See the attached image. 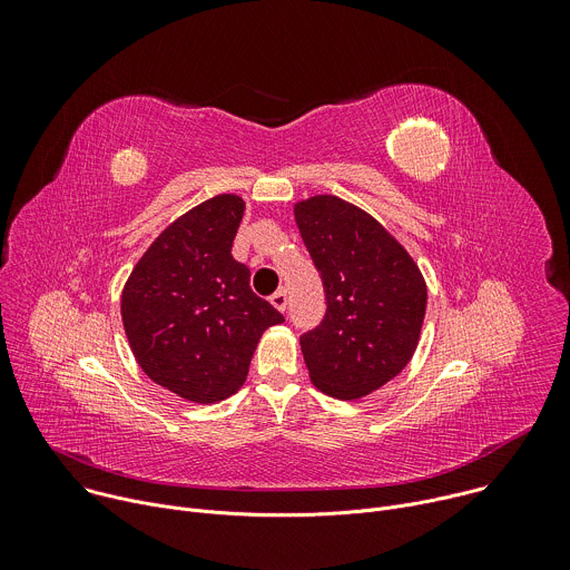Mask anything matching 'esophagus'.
<instances>
[{"label": "esophagus", "mask_w": 570, "mask_h": 570, "mask_svg": "<svg viewBox=\"0 0 570 570\" xmlns=\"http://www.w3.org/2000/svg\"><path fill=\"white\" fill-rule=\"evenodd\" d=\"M271 304L277 308V311H286V306H288V295H286V291L284 288H279V291H275L273 295H271Z\"/></svg>", "instance_id": "34e87169"}]
</instances>
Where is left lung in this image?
Wrapping results in <instances>:
<instances>
[{
	"label": "left lung",
	"instance_id": "left-lung-1",
	"mask_svg": "<svg viewBox=\"0 0 570 570\" xmlns=\"http://www.w3.org/2000/svg\"><path fill=\"white\" fill-rule=\"evenodd\" d=\"M295 223L324 288V315L299 338L304 363L322 392L358 399L411 361L426 284L381 223L336 196L297 203Z\"/></svg>",
	"mask_w": 570,
	"mask_h": 570
}]
</instances>
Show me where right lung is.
Returning <instances> with one entry per match:
<instances>
[{
    "label": "right lung",
    "instance_id": "right-lung-1",
    "mask_svg": "<svg viewBox=\"0 0 570 570\" xmlns=\"http://www.w3.org/2000/svg\"><path fill=\"white\" fill-rule=\"evenodd\" d=\"M238 196L194 207L161 232L121 295V317L141 370L183 399L212 403L248 376L262 334L284 315L250 288L232 257L243 218Z\"/></svg>",
    "mask_w": 570,
    "mask_h": 570
}]
</instances>
